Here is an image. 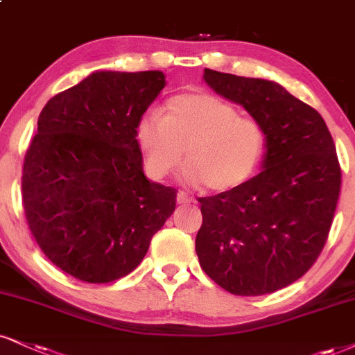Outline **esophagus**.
<instances>
[{
    "instance_id": "esophagus-1",
    "label": "esophagus",
    "mask_w": 355,
    "mask_h": 355,
    "mask_svg": "<svg viewBox=\"0 0 355 355\" xmlns=\"http://www.w3.org/2000/svg\"><path fill=\"white\" fill-rule=\"evenodd\" d=\"M176 200H178V204H191L192 202V198L189 194H187V192H184V191H179L178 192V196H176Z\"/></svg>"
}]
</instances>
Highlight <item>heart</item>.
<instances>
[{
  "instance_id": "heart-1",
  "label": "heart",
  "mask_w": 355,
  "mask_h": 355,
  "mask_svg": "<svg viewBox=\"0 0 355 355\" xmlns=\"http://www.w3.org/2000/svg\"><path fill=\"white\" fill-rule=\"evenodd\" d=\"M239 113L212 94H179L164 103L163 115L144 113L137 141L146 173L163 179L186 153L191 181L214 192L245 184L263 161L266 133L260 121Z\"/></svg>"
}]
</instances>
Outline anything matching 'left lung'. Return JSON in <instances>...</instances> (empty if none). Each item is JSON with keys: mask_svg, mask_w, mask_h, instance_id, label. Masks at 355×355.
Here are the masks:
<instances>
[{"mask_svg": "<svg viewBox=\"0 0 355 355\" xmlns=\"http://www.w3.org/2000/svg\"><path fill=\"white\" fill-rule=\"evenodd\" d=\"M204 80L260 121L266 153L260 174L199 199L196 253L232 295L275 293L303 277L324 248L340 192L334 141L322 116L275 82L211 69Z\"/></svg>", "mask_w": 355, "mask_h": 355, "instance_id": "8db88e82", "label": "left lung"}]
</instances>
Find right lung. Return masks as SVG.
<instances>
[{
    "instance_id": "add662e5",
    "label": "right lung",
    "mask_w": 355,
    "mask_h": 355,
    "mask_svg": "<svg viewBox=\"0 0 355 355\" xmlns=\"http://www.w3.org/2000/svg\"><path fill=\"white\" fill-rule=\"evenodd\" d=\"M164 85L161 71L94 72L39 115L21 178L26 220L44 255L80 282L131 273L176 209V189L144 176L137 141Z\"/></svg>"
}]
</instances>
